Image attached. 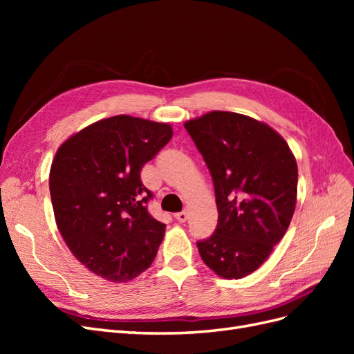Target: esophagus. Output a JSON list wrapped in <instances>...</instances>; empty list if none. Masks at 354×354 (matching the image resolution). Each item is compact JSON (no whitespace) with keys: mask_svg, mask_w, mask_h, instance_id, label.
I'll list each match as a JSON object with an SVG mask.
<instances>
[{"mask_svg":"<svg viewBox=\"0 0 354 354\" xmlns=\"http://www.w3.org/2000/svg\"><path fill=\"white\" fill-rule=\"evenodd\" d=\"M176 220L178 223H185L187 220V212L186 211H181V212H177L176 214Z\"/></svg>","mask_w":354,"mask_h":354,"instance_id":"esophagus-1","label":"esophagus"}]
</instances>
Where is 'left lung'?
Returning a JSON list of instances; mask_svg holds the SVG:
<instances>
[{
	"label": "left lung",
	"instance_id": "left-lung-1",
	"mask_svg": "<svg viewBox=\"0 0 354 354\" xmlns=\"http://www.w3.org/2000/svg\"><path fill=\"white\" fill-rule=\"evenodd\" d=\"M209 169L218 223L198 241L201 259L224 279H241L269 259L297 203L298 168L288 143L251 116L212 111L185 122Z\"/></svg>",
	"mask_w": 354,
	"mask_h": 354
}]
</instances>
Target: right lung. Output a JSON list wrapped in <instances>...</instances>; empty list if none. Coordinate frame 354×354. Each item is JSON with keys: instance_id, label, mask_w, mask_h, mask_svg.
I'll return each mask as SVG.
<instances>
[{"instance_id": "obj_1", "label": "right lung", "mask_w": 354, "mask_h": 354, "mask_svg": "<svg viewBox=\"0 0 354 354\" xmlns=\"http://www.w3.org/2000/svg\"><path fill=\"white\" fill-rule=\"evenodd\" d=\"M173 137L169 124L128 115L71 136L50 169L59 232L78 261L111 282H127L155 260L165 224L147 211L140 171Z\"/></svg>"}]
</instances>
